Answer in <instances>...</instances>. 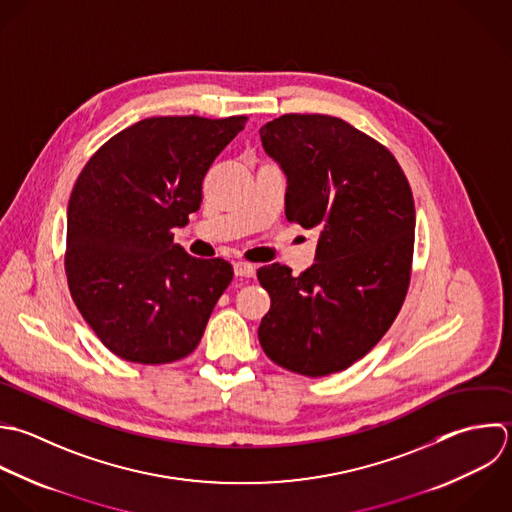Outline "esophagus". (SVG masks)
<instances>
[{
	"label": "esophagus",
	"instance_id": "esophagus-1",
	"mask_svg": "<svg viewBox=\"0 0 512 512\" xmlns=\"http://www.w3.org/2000/svg\"><path fill=\"white\" fill-rule=\"evenodd\" d=\"M233 269H235L237 277H253L255 275V265H251L247 261H237L233 265Z\"/></svg>",
	"mask_w": 512,
	"mask_h": 512
}]
</instances>
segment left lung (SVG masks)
Masks as SVG:
<instances>
[{
  "label": "left lung",
  "mask_w": 512,
  "mask_h": 512,
  "mask_svg": "<svg viewBox=\"0 0 512 512\" xmlns=\"http://www.w3.org/2000/svg\"><path fill=\"white\" fill-rule=\"evenodd\" d=\"M287 175L285 215L317 229L315 263L257 271L271 297L259 343L279 367L327 377L365 357L397 319L411 283L415 201L395 155L347 121L287 113L259 129Z\"/></svg>",
  "instance_id": "left-lung-1"
}]
</instances>
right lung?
<instances>
[{"mask_svg": "<svg viewBox=\"0 0 512 512\" xmlns=\"http://www.w3.org/2000/svg\"><path fill=\"white\" fill-rule=\"evenodd\" d=\"M245 123V115L147 117L81 169L67 205L65 275L81 317L113 355L163 365L199 345L233 267L191 257L173 229L199 209L207 169Z\"/></svg>", "mask_w": 512, "mask_h": 512, "instance_id": "add662e5", "label": "right lung"}]
</instances>
